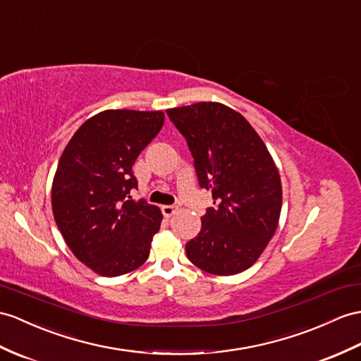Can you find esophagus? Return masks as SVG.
<instances>
[{
	"label": "esophagus",
	"instance_id": "esophagus-1",
	"mask_svg": "<svg viewBox=\"0 0 361 361\" xmlns=\"http://www.w3.org/2000/svg\"><path fill=\"white\" fill-rule=\"evenodd\" d=\"M161 209H162V214L165 217H171L176 213V211L179 209V207L178 205H164Z\"/></svg>",
	"mask_w": 361,
	"mask_h": 361
}]
</instances>
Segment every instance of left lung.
Wrapping results in <instances>:
<instances>
[{"instance_id": "left-lung-1", "label": "left lung", "mask_w": 361, "mask_h": 361, "mask_svg": "<svg viewBox=\"0 0 361 361\" xmlns=\"http://www.w3.org/2000/svg\"><path fill=\"white\" fill-rule=\"evenodd\" d=\"M187 139L200 188L214 208L185 245L191 263L214 276L248 269L277 230L282 182L267 145L240 113L219 102L166 110Z\"/></svg>"}]
</instances>
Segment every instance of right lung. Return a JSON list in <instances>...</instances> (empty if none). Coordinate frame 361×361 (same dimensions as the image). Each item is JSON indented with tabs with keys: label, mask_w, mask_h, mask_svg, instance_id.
Instances as JSON below:
<instances>
[{
	"label": "right lung",
	"mask_w": 361,
	"mask_h": 361,
	"mask_svg": "<svg viewBox=\"0 0 361 361\" xmlns=\"http://www.w3.org/2000/svg\"><path fill=\"white\" fill-rule=\"evenodd\" d=\"M164 126L162 111L105 110L68 140L51 185V209L67 247L104 277L135 271L148 259L161 209L137 188L133 164Z\"/></svg>",
	"instance_id": "add662e5"
}]
</instances>
